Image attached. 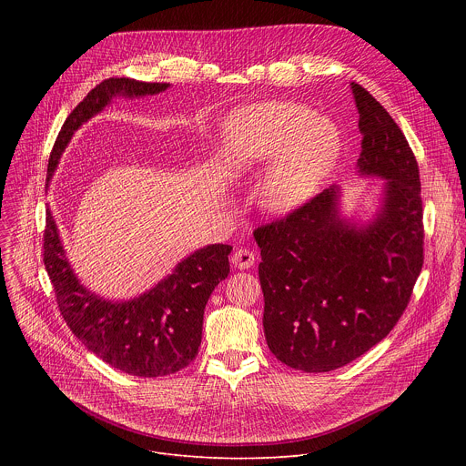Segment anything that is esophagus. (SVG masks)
Wrapping results in <instances>:
<instances>
[{"label":"esophagus","instance_id":"esophagus-1","mask_svg":"<svg viewBox=\"0 0 466 466\" xmlns=\"http://www.w3.org/2000/svg\"><path fill=\"white\" fill-rule=\"evenodd\" d=\"M254 261H256V254L248 248H238L232 254V265L238 269H248V268H252Z\"/></svg>","mask_w":466,"mask_h":466}]
</instances>
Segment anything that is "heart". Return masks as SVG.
Instances as JSON below:
<instances>
[{
    "label": "heart",
    "mask_w": 466,
    "mask_h": 466,
    "mask_svg": "<svg viewBox=\"0 0 466 466\" xmlns=\"http://www.w3.org/2000/svg\"><path fill=\"white\" fill-rule=\"evenodd\" d=\"M221 157L230 175H245L271 160L259 184V203L271 214H289L334 169L339 135L304 105L261 103L238 110L225 123Z\"/></svg>",
    "instance_id": "1"
}]
</instances>
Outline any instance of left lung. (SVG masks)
<instances>
[{
  "instance_id": "obj_1",
  "label": "left lung",
  "mask_w": 466,
  "mask_h": 466,
  "mask_svg": "<svg viewBox=\"0 0 466 466\" xmlns=\"http://www.w3.org/2000/svg\"><path fill=\"white\" fill-rule=\"evenodd\" d=\"M352 94L360 173L387 178L378 216L367 227L347 223L331 186L254 230L265 339L277 360L304 372L336 370L387 338L424 263L417 158L389 112L356 83Z\"/></svg>"
}]
</instances>
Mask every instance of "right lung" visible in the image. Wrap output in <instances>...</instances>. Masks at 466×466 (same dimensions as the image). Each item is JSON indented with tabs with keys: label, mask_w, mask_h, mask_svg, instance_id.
<instances>
[{
	"label": "right lung",
	"mask_w": 466,
	"mask_h": 466,
	"mask_svg": "<svg viewBox=\"0 0 466 466\" xmlns=\"http://www.w3.org/2000/svg\"><path fill=\"white\" fill-rule=\"evenodd\" d=\"M167 83L110 77L99 83L64 121L49 155L47 180L74 132L101 112L114 96L142 97L164 92ZM230 245H208L182 259L151 291L127 302H108L86 291L74 275L51 212H46L44 265L56 304L72 334L110 367L140 378L178 372L198 354L205 306L230 273Z\"/></svg>",
	"instance_id": "obj_1"
}]
</instances>
